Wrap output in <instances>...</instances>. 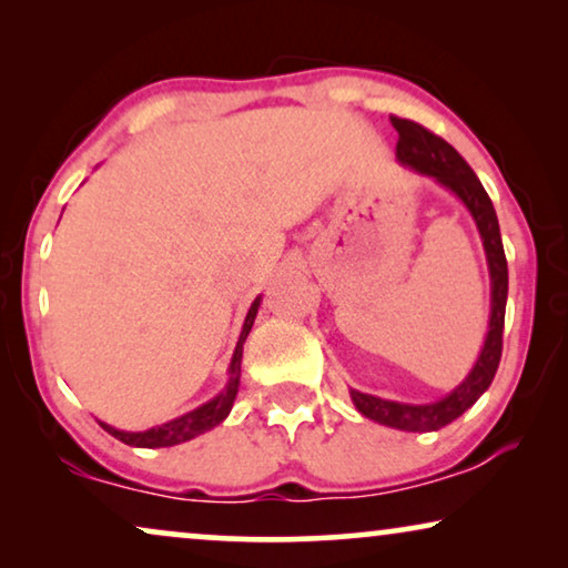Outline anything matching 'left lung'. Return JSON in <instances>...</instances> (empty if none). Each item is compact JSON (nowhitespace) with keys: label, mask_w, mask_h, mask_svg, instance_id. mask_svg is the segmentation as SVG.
I'll return each mask as SVG.
<instances>
[{"label":"left lung","mask_w":568,"mask_h":568,"mask_svg":"<svg viewBox=\"0 0 568 568\" xmlns=\"http://www.w3.org/2000/svg\"><path fill=\"white\" fill-rule=\"evenodd\" d=\"M395 131H398V160L403 165L418 170V173L437 178L442 185H447L455 196H460L465 206L470 209L476 220L484 247L488 255V268H491V325H488V338L484 352H480L476 367L460 387H455L447 398L432 406H408V403H393L375 398V395L352 390L354 406L359 408L372 422H379L393 429L403 432H437L457 416H463L480 395L488 390L491 379L499 369L501 346H504V310H507V290H509V271L507 255H504L499 220H496L494 204L488 193L480 185L478 175L473 173L468 162L449 146L445 139L424 129L422 123L398 119L390 115Z\"/></svg>","instance_id":"obj_1"}]
</instances>
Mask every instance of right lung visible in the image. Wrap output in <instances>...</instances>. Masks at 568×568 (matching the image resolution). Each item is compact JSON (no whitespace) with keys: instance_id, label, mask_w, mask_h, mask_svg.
<instances>
[{"instance_id":"add662e5","label":"right lung","mask_w":568,"mask_h":568,"mask_svg":"<svg viewBox=\"0 0 568 568\" xmlns=\"http://www.w3.org/2000/svg\"><path fill=\"white\" fill-rule=\"evenodd\" d=\"M258 305H261V302L255 300L251 310H247L243 333H240L235 356H232V364H230V383L220 395H216L214 400L204 403V406L191 410V414L175 418V422L154 426V429H150V432H139V434L119 432V429H113V426H108L103 422H100V426H103L108 434H113L115 439H121L123 445H131V447H173V445H181V442H189L193 437H199V434H204L209 429H214L216 424H222L230 414L232 403H235L237 385H240V359H243V344H245L247 333H251V328H253Z\"/></svg>"}]
</instances>
